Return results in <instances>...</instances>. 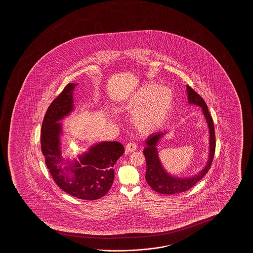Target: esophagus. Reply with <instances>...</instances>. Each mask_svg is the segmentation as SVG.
Listing matches in <instances>:
<instances>
[{
  "label": "esophagus",
  "mask_w": 253,
  "mask_h": 253,
  "mask_svg": "<svg viewBox=\"0 0 253 253\" xmlns=\"http://www.w3.org/2000/svg\"><path fill=\"white\" fill-rule=\"evenodd\" d=\"M136 149H137V146L134 142H128V144L125 147V150L127 153L133 152Z\"/></svg>",
  "instance_id": "1"
}]
</instances>
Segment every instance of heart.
I'll list each match as a JSON object with an SVG mask.
<instances>
[{"mask_svg":"<svg viewBox=\"0 0 253 253\" xmlns=\"http://www.w3.org/2000/svg\"><path fill=\"white\" fill-rule=\"evenodd\" d=\"M174 93L169 86L148 83L134 91L125 102L137 130L151 132L161 128L173 110Z\"/></svg>","mask_w":253,"mask_h":253,"instance_id":"b5f03b06","label":"heart"}]
</instances>
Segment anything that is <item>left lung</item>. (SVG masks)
Here are the masks:
<instances>
[{"instance_id":"left-lung-1","label":"left lung","mask_w":253,"mask_h":253,"mask_svg":"<svg viewBox=\"0 0 253 253\" xmlns=\"http://www.w3.org/2000/svg\"><path fill=\"white\" fill-rule=\"evenodd\" d=\"M187 103L194 104L201 108L202 113L204 115L206 121L208 124L209 130V150H208V162L204 168L192 176L178 177L167 171L160 159L159 151L157 145L163 135L168 130L163 132H157L149 135L146 139V147L143 149V155L145 156L147 170H146L145 179L149 186L154 190L162 194H173L182 193L189 190L194 187L198 181L203 178L211 168V162L213 159L215 152V134L214 126L211 115L208 111V105L204 99L195 92L190 86L187 85Z\"/></svg>"}]
</instances>
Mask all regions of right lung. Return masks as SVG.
I'll return each mask as SVG.
<instances>
[{
	"label": "right lung",
	"instance_id": "right-lung-1",
	"mask_svg": "<svg viewBox=\"0 0 253 253\" xmlns=\"http://www.w3.org/2000/svg\"><path fill=\"white\" fill-rule=\"evenodd\" d=\"M77 85L67 84L45 112L42 127V150L52 179L63 191L78 199L94 201L110 190L114 180L113 167L125 153V148L120 142L103 141L77 154L76 157L63 152L65 132L59 122L75 110L73 91Z\"/></svg>",
	"mask_w": 253,
	"mask_h": 253
}]
</instances>
